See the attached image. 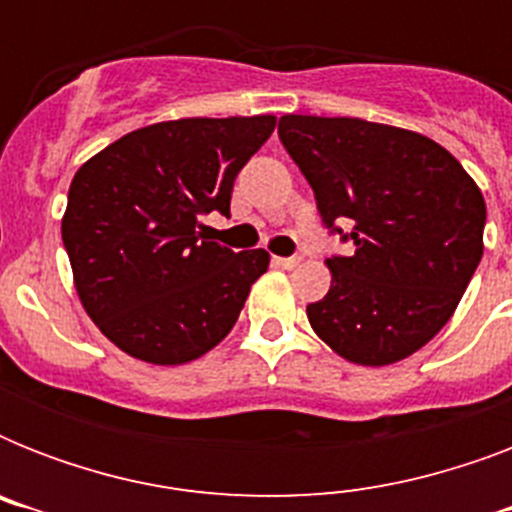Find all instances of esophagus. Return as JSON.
Masks as SVG:
<instances>
[{
  "label": "esophagus",
  "instance_id": "34e87169",
  "mask_svg": "<svg viewBox=\"0 0 512 512\" xmlns=\"http://www.w3.org/2000/svg\"><path fill=\"white\" fill-rule=\"evenodd\" d=\"M300 260H303V257L300 255H292V257H276V265H281V268H297V265H300Z\"/></svg>",
  "mask_w": 512,
  "mask_h": 512
}]
</instances>
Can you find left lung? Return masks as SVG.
Instances as JSON below:
<instances>
[{"label": "left lung", "instance_id": "left-lung-1", "mask_svg": "<svg viewBox=\"0 0 512 512\" xmlns=\"http://www.w3.org/2000/svg\"><path fill=\"white\" fill-rule=\"evenodd\" d=\"M279 138L321 220L356 247L327 260L332 287L308 305L313 332L358 366L412 356L452 319L484 255L476 180L436 140L390 124L287 114Z\"/></svg>", "mask_w": 512, "mask_h": 512}]
</instances>
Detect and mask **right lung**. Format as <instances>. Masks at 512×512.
Returning <instances> with one entry per match:
<instances>
[{
	"instance_id": "obj_1",
	"label": "right lung",
	"mask_w": 512,
	"mask_h": 512,
	"mask_svg": "<svg viewBox=\"0 0 512 512\" xmlns=\"http://www.w3.org/2000/svg\"><path fill=\"white\" fill-rule=\"evenodd\" d=\"M273 127L276 116L148 124L79 167L63 244L84 311L116 348L177 366L231 332L271 255L209 241L201 215L231 212L233 180Z\"/></svg>"
}]
</instances>
